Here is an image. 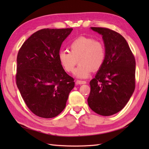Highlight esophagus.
Returning a JSON list of instances; mask_svg holds the SVG:
<instances>
[{
	"label": "esophagus",
	"instance_id": "1",
	"mask_svg": "<svg viewBox=\"0 0 149 149\" xmlns=\"http://www.w3.org/2000/svg\"><path fill=\"white\" fill-rule=\"evenodd\" d=\"M86 82L85 81H80V80L76 81L77 84H86Z\"/></svg>",
	"mask_w": 149,
	"mask_h": 149
}]
</instances>
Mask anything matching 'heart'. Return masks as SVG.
<instances>
[{
  "instance_id": "b5f03b06",
  "label": "heart",
  "mask_w": 149,
  "mask_h": 149,
  "mask_svg": "<svg viewBox=\"0 0 149 149\" xmlns=\"http://www.w3.org/2000/svg\"><path fill=\"white\" fill-rule=\"evenodd\" d=\"M105 58L104 44L85 36H81L73 41L69 45V51L61 50L58 54L59 64L68 73L74 72L75 66L79 62L75 70V75L79 78H86L91 70L96 71L100 68Z\"/></svg>"
}]
</instances>
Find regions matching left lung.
Instances as JSON below:
<instances>
[{"mask_svg": "<svg viewBox=\"0 0 149 149\" xmlns=\"http://www.w3.org/2000/svg\"><path fill=\"white\" fill-rule=\"evenodd\" d=\"M91 29L102 36L106 58L90 82L88 104L99 115H113L125 107L134 91L135 58L120 34L105 27Z\"/></svg>", "mask_w": 149, "mask_h": 149, "instance_id": "1", "label": "left lung"}]
</instances>
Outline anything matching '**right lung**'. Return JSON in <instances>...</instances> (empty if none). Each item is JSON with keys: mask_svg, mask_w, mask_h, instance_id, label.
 I'll list each match as a JSON object with an SVG mask.
<instances>
[{"mask_svg": "<svg viewBox=\"0 0 149 149\" xmlns=\"http://www.w3.org/2000/svg\"><path fill=\"white\" fill-rule=\"evenodd\" d=\"M72 30H39L18 51L17 87L28 108L42 118H53L61 113L75 86L74 78L66 74L58 59L61 44Z\"/></svg>", "mask_w": 149, "mask_h": 149, "instance_id": "1", "label": "right lung"}]
</instances>
